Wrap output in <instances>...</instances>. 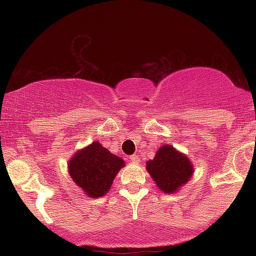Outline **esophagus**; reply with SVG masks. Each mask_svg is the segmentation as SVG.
Wrapping results in <instances>:
<instances>
[{
    "mask_svg": "<svg viewBox=\"0 0 256 256\" xmlns=\"http://www.w3.org/2000/svg\"><path fill=\"white\" fill-rule=\"evenodd\" d=\"M130 160H131L134 164H138V162H140V158H138L137 155H132V156H130Z\"/></svg>",
    "mask_w": 256,
    "mask_h": 256,
    "instance_id": "esophagus-1",
    "label": "esophagus"
}]
</instances>
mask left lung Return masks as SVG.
<instances>
[{
	"label": "left lung",
	"instance_id": "1",
	"mask_svg": "<svg viewBox=\"0 0 256 256\" xmlns=\"http://www.w3.org/2000/svg\"><path fill=\"white\" fill-rule=\"evenodd\" d=\"M146 171L160 190L166 194L177 192L192 178V164L183 152L176 150L172 146L165 144L146 162Z\"/></svg>",
	"mask_w": 256,
	"mask_h": 256
}]
</instances>
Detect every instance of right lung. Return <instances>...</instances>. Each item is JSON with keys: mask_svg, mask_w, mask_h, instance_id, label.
Listing matches in <instances>:
<instances>
[{"mask_svg": "<svg viewBox=\"0 0 256 256\" xmlns=\"http://www.w3.org/2000/svg\"><path fill=\"white\" fill-rule=\"evenodd\" d=\"M124 164L122 158L112 154L95 140L73 155L68 161V172L85 195L96 198L110 192L114 178Z\"/></svg>", "mask_w": 256, "mask_h": 256, "instance_id": "add662e5", "label": "right lung"}]
</instances>
